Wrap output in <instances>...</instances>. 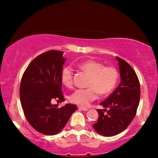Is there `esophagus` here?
<instances>
[{"instance_id": "obj_1", "label": "esophagus", "mask_w": 158, "mask_h": 158, "mask_svg": "<svg viewBox=\"0 0 158 158\" xmlns=\"http://www.w3.org/2000/svg\"><path fill=\"white\" fill-rule=\"evenodd\" d=\"M78 108H79V109H81L82 110H84V111H86V110H88V108H85V107H81V106H78Z\"/></svg>"}]
</instances>
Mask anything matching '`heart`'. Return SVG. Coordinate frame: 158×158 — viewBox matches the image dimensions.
<instances>
[{
	"label": "heart",
	"instance_id": "1",
	"mask_svg": "<svg viewBox=\"0 0 158 158\" xmlns=\"http://www.w3.org/2000/svg\"><path fill=\"white\" fill-rule=\"evenodd\" d=\"M81 71L89 76L87 86L88 88L76 89L71 96L70 101L81 106H87L97 98L98 93L106 96L115 89L118 83L119 74L113 66H104L101 62L87 60L77 64ZM61 82L66 87H71L73 85V71L71 67L66 66L62 69Z\"/></svg>",
	"mask_w": 158,
	"mask_h": 158
}]
</instances>
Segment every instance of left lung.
<instances>
[{"label":"left lung","mask_w":158,"mask_h":158,"mask_svg":"<svg viewBox=\"0 0 158 158\" xmlns=\"http://www.w3.org/2000/svg\"><path fill=\"white\" fill-rule=\"evenodd\" d=\"M116 58L121 82L115 91L99 103L105 108L97 109L99 118L92 125L97 133L105 136H115L127 127L135 117L140 100V83L136 72L124 59Z\"/></svg>","instance_id":"left-lung-1"}]
</instances>
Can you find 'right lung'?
Wrapping results in <instances>:
<instances>
[{
	"mask_svg": "<svg viewBox=\"0 0 158 158\" xmlns=\"http://www.w3.org/2000/svg\"><path fill=\"white\" fill-rule=\"evenodd\" d=\"M64 52L49 50L33 59L23 74L20 83L21 104L28 123L45 135L59 133L77 110L74 104L61 108L51 101L64 102L61 74L66 59Z\"/></svg>",
	"mask_w": 158,
	"mask_h": 158,
	"instance_id": "right-lung-1",
	"label": "right lung"
}]
</instances>
